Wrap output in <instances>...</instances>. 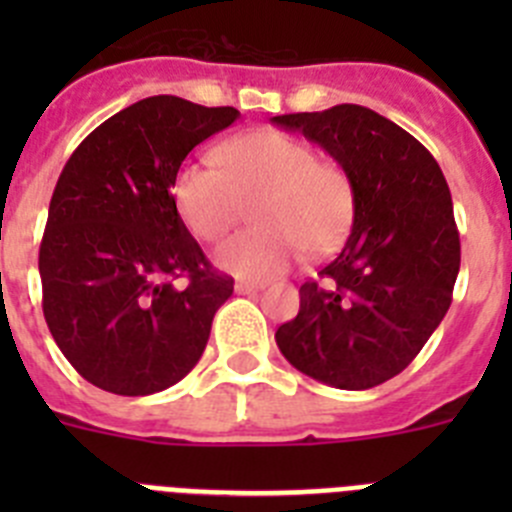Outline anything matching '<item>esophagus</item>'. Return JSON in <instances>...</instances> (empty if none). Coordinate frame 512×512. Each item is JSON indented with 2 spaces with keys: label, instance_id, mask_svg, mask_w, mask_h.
Returning a JSON list of instances; mask_svg holds the SVG:
<instances>
[{
  "label": "esophagus",
  "instance_id": "esophagus-1",
  "mask_svg": "<svg viewBox=\"0 0 512 512\" xmlns=\"http://www.w3.org/2000/svg\"><path fill=\"white\" fill-rule=\"evenodd\" d=\"M261 289H264V284H259V282H238V284H235V292H238V295H253V292H261Z\"/></svg>",
  "mask_w": 512,
  "mask_h": 512
}]
</instances>
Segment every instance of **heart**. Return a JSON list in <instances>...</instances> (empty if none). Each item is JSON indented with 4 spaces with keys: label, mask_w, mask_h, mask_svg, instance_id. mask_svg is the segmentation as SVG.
<instances>
[{
    "label": "heart",
    "mask_w": 512,
    "mask_h": 512,
    "mask_svg": "<svg viewBox=\"0 0 512 512\" xmlns=\"http://www.w3.org/2000/svg\"><path fill=\"white\" fill-rule=\"evenodd\" d=\"M220 169L189 161L174 176V205L202 241H220L241 223L246 205L261 228L230 235L215 264L238 279L277 277L307 248L336 251L354 223V184L333 161L279 130H253L217 148Z\"/></svg>",
    "instance_id": "1"
}]
</instances>
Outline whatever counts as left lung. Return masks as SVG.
I'll return each instance as SVG.
<instances>
[{
	"mask_svg": "<svg viewBox=\"0 0 512 512\" xmlns=\"http://www.w3.org/2000/svg\"><path fill=\"white\" fill-rule=\"evenodd\" d=\"M271 122L336 158L356 197L348 241L302 284L277 346L330 387H377L420 354L451 305L461 246L449 184L423 143L361 104Z\"/></svg>",
	"mask_w": 512,
	"mask_h": 512,
	"instance_id": "1",
	"label": "left lung"
}]
</instances>
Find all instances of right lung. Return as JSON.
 Listing matches in <instances>:
<instances>
[{"mask_svg": "<svg viewBox=\"0 0 512 512\" xmlns=\"http://www.w3.org/2000/svg\"><path fill=\"white\" fill-rule=\"evenodd\" d=\"M158 94L81 140L53 189L40 243L43 315L81 377L143 397L187 377L233 279L217 274L174 205V176L194 146L238 120ZM174 278H187L176 288Z\"/></svg>", "mask_w": 512, "mask_h": 512, "instance_id": "obj_1", "label": "right lung"}]
</instances>
